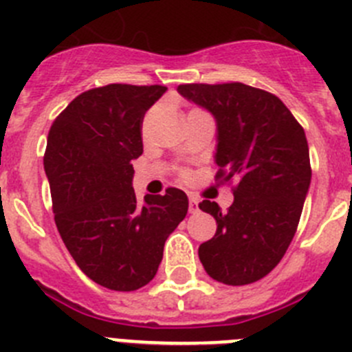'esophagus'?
Returning a JSON list of instances; mask_svg holds the SVG:
<instances>
[{"instance_id": "obj_1", "label": "esophagus", "mask_w": 352, "mask_h": 352, "mask_svg": "<svg viewBox=\"0 0 352 352\" xmlns=\"http://www.w3.org/2000/svg\"><path fill=\"white\" fill-rule=\"evenodd\" d=\"M199 210L198 206V199L196 198H189V213H196Z\"/></svg>"}]
</instances>
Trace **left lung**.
<instances>
[{
    "instance_id": "1",
    "label": "left lung",
    "mask_w": 352,
    "mask_h": 352,
    "mask_svg": "<svg viewBox=\"0 0 352 352\" xmlns=\"http://www.w3.org/2000/svg\"><path fill=\"white\" fill-rule=\"evenodd\" d=\"M177 90L215 116V180H236L228 212L199 203L217 221L215 236L199 245V261L215 281L255 283L280 264L300 221L311 184L304 128L276 95L238 81Z\"/></svg>"
}]
</instances>
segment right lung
<instances>
[{
    "label": "right lung",
    "instance_id": "right-lung-1",
    "mask_svg": "<svg viewBox=\"0 0 352 352\" xmlns=\"http://www.w3.org/2000/svg\"><path fill=\"white\" fill-rule=\"evenodd\" d=\"M166 87L113 83L78 95L48 131L45 172L55 224L78 267L100 287L133 292L156 276L163 246L187 213L186 192L137 199L131 161L142 120Z\"/></svg>",
    "mask_w": 352,
    "mask_h": 352
}]
</instances>
